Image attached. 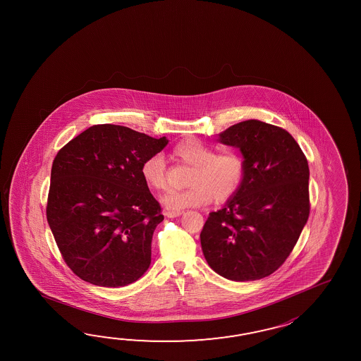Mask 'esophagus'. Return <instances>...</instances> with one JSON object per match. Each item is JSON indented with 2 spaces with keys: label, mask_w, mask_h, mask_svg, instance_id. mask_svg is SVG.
Returning <instances> with one entry per match:
<instances>
[{
  "label": "esophagus",
  "mask_w": 361,
  "mask_h": 361,
  "mask_svg": "<svg viewBox=\"0 0 361 361\" xmlns=\"http://www.w3.org/2000/svg\"><path fill=\"white\" fill-rule=\"evenodd\" d=\"M183 212H165V215L168 216V218H177L179 215H182Z\"/></svg>",
  "instance_id": "34e87169"
}]
</instances>
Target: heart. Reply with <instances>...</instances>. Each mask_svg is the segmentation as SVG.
I'll list each match as a JSON object with an SVG mask.
<instances>
[{"label": "heart", "mask_w": 361, "mask_h": 361, "mask_svg": "<svg viewBox=\"0 0 361 361\" xmlns=\"http://www.w3.org/2000/svg\"><path fill=\"white\" fill-rule=\"evenodd\" d=\"M179 161L191 166L188 180L191 188L185 191L169 190L161 204L169 210L180 212L185 207H204L212 200L222 202L240 190L245 177V161L233 151L216 154L215 148L196 138L183 139L173 148ZM140 174L147 187L160 191L166 187V165L161 154L146 159Z\"/></svg>", "instance_id": "obj_1"}]
</instances>
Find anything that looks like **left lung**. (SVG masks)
Wrapping results in <instances>:
<instances>
[{"instance_id": "obj_1", "label": "left lung", "mask_w": 361, "mask_h": 361, "mask_svg": "<svg viewBox=\"0 0 361 361\" xmlns=\"http://www.w3.org/2000/svg\"><path fill=\"white\" fill-rule=\"evenodd\" d=\"M218 140L245 161L244 182L201 231L210 269L232 281L269 276L289 257L310 214L306 156L288 131L246 120Z\"/></svg>"}]
</instances>
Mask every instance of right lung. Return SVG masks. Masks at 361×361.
<instances>
[{
  "label": "right lung",
  "instance_id": "right-lung-1",
  "mask_svg": "<svg viewBox=\"0 0 361 361\" xmlns=\"http://www.w3.org/2000/svg\"><path fill=\"white\" fill-rule=\"evenodd\" d=\"M169 143L121 125H94L55 156L47 216L69 269L92 285L120 288L151 264L164 221L147 187L143 161Z\"/></svg>",
  "mask_w": 361,
  "mask_h": 361
}]
</instances>
